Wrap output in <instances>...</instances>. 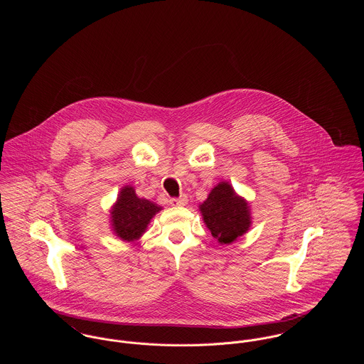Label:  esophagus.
<instances>
[{"label":"esophagus","mask_w":364,"mask_h":364,"mask_svg":"<svg viewBox=\"0 0 364 364\" xmlns=\"http://www.w3.org/2000/svg\"><path fill=\"white\" fill-rule=\"evenodd\" d=\"M169 203L172 206H186L188 205V196L186 195H182L179 198H173L169 200Z\"/></svg>","instance_id":"34e87169"}]
</instances>
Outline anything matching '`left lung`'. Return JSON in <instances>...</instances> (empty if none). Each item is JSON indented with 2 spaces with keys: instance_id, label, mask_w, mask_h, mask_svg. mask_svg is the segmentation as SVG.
Listing matches in <instances>:
<instances>
[{
  "instance_id": "1",
  "label": "left lung",
  "mask_w": 364,
  "mask_h": 364,
  "mask_svg": "<svg viewBox=\"0 0 364 364\" xmlns=\"http://www.w3.org/2000/svg\"><path fill=\"white\" fill-rule=\"evenodd\" d=\"M211 235L220 244H231L244 235L252 221L248 202L228 182H220L199 206Z\"/></svg>"
}]
</instances>
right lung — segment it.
<instances>
[{"mask_svg": "<svg viewBox=\"0 0 364 364\" xmlns=\"http://www.w3.org/2000/svg\"><path fill=\"white\" fill-rule=\"evenodd\" d=\"M159 210L156 203L139 198L134 188L127 185L120 189L116 203L110 208L112 230L123 241H136L146 232Z\"/></svg>", "mask_w": 364, "mask_h": 364, "instance_id": "obj_1", "label": "right lung"}]
</instances>
